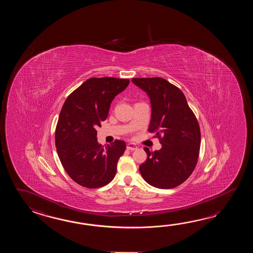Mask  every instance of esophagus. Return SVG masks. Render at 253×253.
Returning a JSON list of instances; mask_svg holds the SVG:
<instances>
[{"mask_svg": "<svg viewBox=\"0 0 253 253\" xmlns=\"http://www.w3.org/2000/svg\"><path fill=\"white\" fill-rule=\"evenodd\" d=\"M126 149H127V150L134 151L135 150V149H137V146L133 145V144H127V145H126Z\"/></svg>", "mask_w": 253, "mask_h": 253, "instance_id": "34e87169", "label": "esophagus"}]
</instances>
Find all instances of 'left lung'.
I'll list each match as a JSON object with an SVG mask.
<instances>
[{
	"instance_id": "obj_1",
	"label": "left lung",
	"mask_w": 253,
	"mask_h": 253,
	"mask_svg": "<svg viewBox=\"0 0 253 253\" xmlns=\"http://www.w3.org/2000/svg\"><path fill=\"white\" fill-rule=\"evenodd\" d=\"M132 82L150 98L148 131L156 133L160 150L145 147L147 159L139 170L145 182L160 189L183 183L194 172L199 157L201 131L197 119L180 88L162 78H136Z\"/></svg>"
}]
</instances>
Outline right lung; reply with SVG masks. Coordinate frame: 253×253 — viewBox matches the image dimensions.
Masks as SVG:
<instances>
[{
	"label": "right lung",
	"mask_w": 253,
	"mask_h": 253,
	"mask_svg": "<svg viewBox=\"0 0 253 253\" xmlns=\"http://www.w3.org/2000/svg\"><path fill=\"white\" fill-rule=\"evenodd\" d=\"M129 80L91 78L67 97L55 131V145L65 171L86 188L105 186L113 180L126 143H97V126L108 118L115 97L128 86Z\"/></svg>",
	"instance_id": "obj_1"
}]
</instances>
